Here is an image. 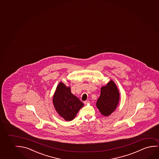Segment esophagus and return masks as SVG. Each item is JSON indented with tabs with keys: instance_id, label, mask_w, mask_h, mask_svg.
Segmentation results:
<instances>
[{
	"instance_id": "34e87169",
	"label": "esophagus",
	"mask_w": 159,
	"mask_h": 159,
	"mask_svg": "<svg viewBox=\"0 0 159 159\" xmlns=\"http://www.w3.org/2000/svg\"><path fill=\"white\" fill-rule=\"evenodd\" d=\"M89 100H87V101H84V102H83V103H84V104H85V105H87V104H88V103H89Z\"/></svg>"
}]
</instances>
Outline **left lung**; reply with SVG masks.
I'll return each mask as SVG.
<instances>
[{
  "label": "left lung",
  "instance_id": "obj_1",
  "mask_svg": "<svg viewBox=\"0 0 159 159\" xmlns=\"http://www.w3.org/2000/svg\"><path fill=\"white\" fill-rule=\"evenodd\" d=\"M119 100V93L116 85L111 80L101 88L100 96L96 102V106L101 113L107 116L116 109Z\"/></svg>",
  "mask_w": 159,
  "mask_h": 159
}]
</instances>
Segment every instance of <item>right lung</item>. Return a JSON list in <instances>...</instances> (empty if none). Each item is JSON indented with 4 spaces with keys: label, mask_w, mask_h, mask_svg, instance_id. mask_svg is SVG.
Listing matches in <instances>:
<instances>
[{
    "label": "right lung",
    "mask_w": 159,
    "mask_h": 159,
    "mask_svg": "<svg viewBox=\"0 0 159 159\" xmlns=\"http://www.w3.org/2000/svg\"><path fill=\"white\" fill-rule=\"evenodd\" d=\"M53 102L57 112L65 120H73L83 103L72 94L70 87L60 82L53 98Z\"/></svg>",
    "instance_id": "add662e5"
}]
</instances>
